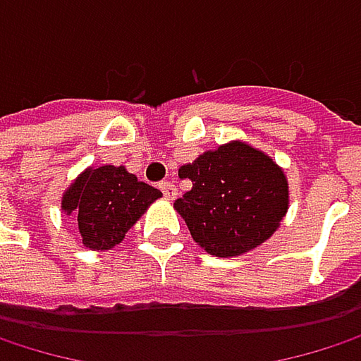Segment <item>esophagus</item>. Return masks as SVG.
Wrapping results in <instances>:
<instances>
[{"label": "esophagus", "instance_id": "obj_1", "mask_svg": "<svg viewBox=\"0 0 361 361\" xmlns=\"http://www.w3.org/2000/svg\"><path fill=\"white\" fill-rule=\"evenodd\" d=\"M159 188H161V192H163V196L167 200H173L178 196V185L171 183V181H163V183H159Z\"/></svg>", "mask_w": 361, "mask_h": 361}]
</instances>
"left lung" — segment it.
Listing matches in <instances>:
<instances>
[{
	"mask_svg": "<svg viewBox=\"0 0 361 361\" xmlns=\"http://www.w3.org/2000/svg\"><path fill=\"white\" fill-rule=\"evenodd\" d=\"M192 190L176 200L192 238L215 257H234L265 243L288 209L282 169L261 150L232 142L180 167Z\"/></svg>",
	"mask_w": 361,
	"mask_h": 361,
	"instance_id": "1",
	"label": "left lung"
}]
</instances>
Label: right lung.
I'll return each instance as SVG.
<instances>
[{
  "instance_id": "add662e5",
  "label": "right lung",
  "mask_w": 361,
  "mask_h": 361,
  "mask_svg": "<svg viewBox=\"0 0 361 361\" xmlns=\"http://www.w3.org/2000/svg\"><path fill=\"white\" fill-rule=\"evenodd\" d=\"M161 190L140 181L125 167L87 169L62 196L66 215L75 213L83 245L104 251L118 245Z\"/></svg>"
}]
</instances>
